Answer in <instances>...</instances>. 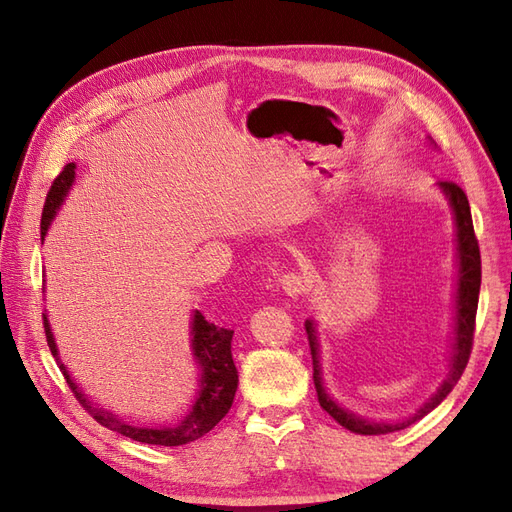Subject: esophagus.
Segmentation results:
<instances>
[{"instance_id": "obj_1", "label": "esophagus", "mask_w": 512, "mask_h": 512, "mask_svg": "<svg viewBox=\"0 0 512 512\" xmlns=\"http://www.w3.org/2000/svg\"><path fill=\"white\" fill-rule=\"evenodd\" d=\"M282 288H284L288 297H299V294L305 292L307 282H305V277L301 273H286L282 277Z\"/></svg>"}]
</instances>
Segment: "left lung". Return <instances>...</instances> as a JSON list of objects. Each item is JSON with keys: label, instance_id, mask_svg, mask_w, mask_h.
<instances>
[{"label": "left lung", "instance_id": "obj_1", "mask_svg": "<svg viewBox=\"0 0 512 512\" xmlns=\"http://www.w3.org/2000/svg\"><path fill=\"white\" fill-rule=\"evenodd\" d=\"M438 188L448 198V205L453 209L455 220V237H457V292H455V324H453V346H451V359H448V374L425 404L418 408L412 416L399 418V421H371L346 410L335 404L333 397L324 389L322 382V367H320V344L316 337V324L314 320H305V331L309 339V350H312V365H314V384L320 406L327 410L335 421L350 429L352 433H361V436H382V433H393L399 429H406L412 423L421 421L433 408H438L446 395L455 389L457 380L461 378L463 369L468 365L470 352H472V339H474V322H476V307H478V292H480V250L472 226V213L468 196L457 183L453 181H440Z\"/></svg>", "mask_w": 512, "mask_h": 512}]
</instances>
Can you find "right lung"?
I'll return each instance as SVG.
<instances>
[{"label":"right lung","mask_w":512,"mask_h":512,"mask_svg":"<svg viewBox=\"0 0 512 512\" xmlns=\"http://www.w3.org/2000/svg\"><path fill=\"white\" fill-rule=\"evenodd\" d=\"M74 168H76L74 162L64 166V170H61L57 179L53 181L49 194H46L42 222H40L42 241L46 237V232H49L51 222L55 220L57 209L64 205L66 194L72 188ZM42 318H44L46 342H49V348L55 356L61 374H64L68 386L72 389L74 397L79 399V404L91 416H94L100 425L121 433V436L132 438V440L143 442V444L181 446V444H188V442L203 438L205 433H209L215 425L222 421L232 406V399H235L237 384H239L237 367H235V361H232V352H230L232 333L235 331L215 327L213 322L205 320V316L200 314L198 309L192 316V354H194V361L200 367V380H198L200 389L196 393V399H194L192 408L188 410V414L183 416L181 423H177L173 427H136V425H130L128 421H123V418H119L111 410H104V408L96 406L94 401H91L79 389V384L72 380L66 365L61 363L49 318H46V314Z\"/></svg>","instance_id":"1"}]
</instances>
